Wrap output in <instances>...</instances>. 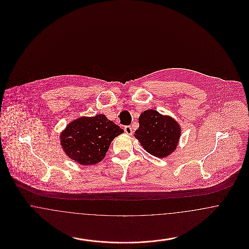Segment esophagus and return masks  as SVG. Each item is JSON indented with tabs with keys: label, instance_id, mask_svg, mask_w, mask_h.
<instances>
[{
	"label": "esophagus",
	"instance_id": "obj_1",
	"mask_svg": "<svg viewBox=\"0 0 249 249\" xmlns=\"http://www.w3.org/2000/svg\"><path fill=\"white\" fill-rule=\"evenodd\" d=\"M124 130L127 134H131L132 133V128L130 126H125L124 127Z\"/></svg>",
	"mask_w": 249,
	"mask_h": 249
}]
</instances>
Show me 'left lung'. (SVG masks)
<instances>
[{
	"mask_svg": "<svg viewBox=\"0 0 249 249\" xmlns=\"http://www.w3.org/2000/svg\"><path fill=\"white\" fill-rule=\"evenodd\" d=\"M180 131L175 119L151 109L140 115L139 128L135 130L134 136L149 154L165 158L177 148Z\"/></svg>",
	"mask_w": 249,
	"mask_h": 249,
	"instance_id": "left-lung-1",
	"label": "left lung"
}]
</instances>
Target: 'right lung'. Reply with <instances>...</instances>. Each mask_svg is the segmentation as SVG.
I'll use <instances>...</instances> for the list:
<instances>
[{
	"instance_id": "obj_1",
	"label": "right lung",
	"mask_w": 249,
	"mask_h": 249,
	"mask_svg": "<svg viewBox=\"0 0 249 249\" xmlns=\"http://www.w3.org/2000/svg\"><path fill=\"white\" fill-rule=\"evenodd\" d=\"M124 132L105 115L79 118L71 122L60 135L63 150L81 165L100 162L107 154L111 142Z\"/></svg>"
}]
</instances>
